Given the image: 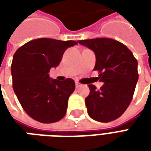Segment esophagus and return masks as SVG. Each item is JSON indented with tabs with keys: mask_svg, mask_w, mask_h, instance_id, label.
<instances>
[{
	"mask_svg": "<svg viewBox=\"0 0 151 151\" xmlns=\"http://www.w3.org/2000/svg\"><path fill=\"white\" fill-rule=\"evenodd\" d=\"M75 86H76V87H77V88H78V87H81V86H82V84H81V83H79V82H75Z\"/></svg>",
	"mask_w": 151,
	"mask_h": 151,
	"instance_id": "34e87169",
	"label": "esophagus"
}]
</instances>
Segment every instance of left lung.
I'll use <instances>...</instances> for the list:
<instances>
[{"label":"left lung","instance_id":"1","mask_svg":"<svg viewBox=\"0 0 151 151\" xmlns=\"http://www.w3.org/2000/svg\"><path fill=\"white\" fill-rule=\"evenodd\" d=\"M78 42L95 52L94 70L99 72V81L104 82L99 90L88 85L90 94L85 99L88 115L104 123L116 120L125 111L133 99L138 81L136 58L124 44L112 39Z\"/></svg>","mask_w":151,"mask_h":151}]
</instances>
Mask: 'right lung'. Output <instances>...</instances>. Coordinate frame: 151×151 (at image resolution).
Wrapping results in <instances>:
<instances>
[{"label": "right lung", "mask_w": 151, "mask_h": 151, "mask_svg": "<svg viewBox=\"0 0 151 151\" xmlns=\"http://www.w3.org/2000/svg\"><path fill=\"white\" fill-rule=\"evenodd\" d=\"M76 41L42 38L20 47L13 57V88L24 111L41 123H54L65 116L68 99L75 90L71 78L51 79L50 69L59 65L68 47Z\"/></svg>", "instance_id": "right-lung-1"}]
</instances>
